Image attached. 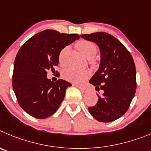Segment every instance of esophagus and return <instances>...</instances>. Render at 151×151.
Segmentation results:
<instances>
[{"instance_id": "obj_1", "label": "esophagus", "mask_w": 151, "mask_h": 151, "mask_svg": "<svg viewBox=\"0 0 151 151\" xmlns=\"http://www.w3.org/2000/svg\"><path fill=\"white\" fill-rule=\"evenodd\" d=\"M77 86V87L78 88V89H80V90H81V92H87V89H86V88L83 87V86Z\"/></svg>"}]
</instances>
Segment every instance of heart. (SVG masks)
Here are the masks:
<instances>
[{
	"instance_id": "obj_1",
	"label": "heart",
	"mask_w": 151,
	"mask_h": 151,
	"mask_svg": "<svg viewBox=\"0 0 151 151\" xmlns=\"http://www.w3.org/2000/svg\"><path fill=\"white\" fill-rule=\"evenodd\" d=\"M75 47L80 51V52L88 59L94 58L95 55L97 53L98 50L96 44L89 40H79L75 43ZM68 49V47H66L61 50L60 54H59V62L61 63L63 62L64 55L67 52ZM62 76L67 81L76 83H81L89 77V72L86 70H78L73 68H67L63 71Z\"/></svg>"
}]
</instances>
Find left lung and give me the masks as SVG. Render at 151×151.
I'll return each mask as SVG.
<instances>
[{"instance_id":"obj_1","label":"left lung","mask_w":151,"mask_h":151,"mask_svg":"<svg viewBox=\"0 0 151 151\" xmlns=\"http://www.w3.org/2000/svg\"><path fill=\"white\" fill-rule=\"evenodd\" d=\"M85 40L95 42L101 52L99 69L89 83L99 91L96 105L89 107V111L96 120L104 123L114 121L129 109L136 90L135 62L128 50L112 35L96 32L81 35Z\"/></svg>"}]
</instances>
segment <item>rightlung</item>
Instances as JSON below:
<instances>
[{
    "instance_id": "right-lung-1",
    "label": "right lung",
    "mask_w": 151,
    "mask_h": 151,
    "mask_svg": "<svg viewBox=\"0 0 151 151\" xmlns=\"http://www.w3.org/2000/svg\"><path fill=\"white\" fill-rule=\"evenodd\" d=\"M79 38L77 34L44 30L19 49L14 62L13 88L19 104L29 115L45 119L59 108L71 84L61 79L52 82L47 78V71L53 72L61 50Z\"/></svg>"
}]
</instances>
